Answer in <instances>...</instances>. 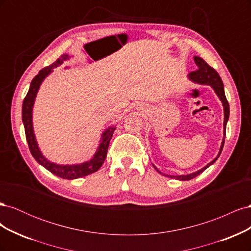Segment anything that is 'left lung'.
Wrapping results in <instances>:
<instances>
[{
  "mask_svg": "<svg viewBox=\"0 0 251 251\" xmlns=\"http://www.w3.org/2000/svg\"><path fill=\"white\" fill-rule=\"evenodd\" d=\"M194 60L196 65L198 66V69L196 71H192L191 73L188 74L189 78L192 80L198 82V83H205V85H209L212 88H214L215 92L217 93V95L219 96L220 100H221L222 103H223V107H224V139L222 142V146L221 149H220L219 151V155L217 156V158H215L214 160H212L210 163H208L206 166H204L203 169H201L200 171L193 173V174H189V175H181V176H169L171 178H176L178 180H182V181H185V180H191L195 177L198 176L202 172H204L206 170L208 166H210L212 163H215L217 159L219 158V156L221 155V151L223 150L224 147V142H225V131H226V124H227V120L229 118V103L226 100V96H225V92H224V86H223V81L220 77V75L218 74V72L214 69V68L210 67L205 60L199 56H195ZM157 170V169H156ZM157 172H159L157 170ZM160 173V172H159ZM161 174V173H160Z\"/></svg>",
  "mask_w": 251,
  "mask_h": 251,
  "instance_id": "obj_1",
  "label": "left lung"
}]
</instances>
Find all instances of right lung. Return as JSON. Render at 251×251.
<instances>
[{
    "instance_id": "1",
    "label": "right lung",
    "mask_w": 251,
    "mask_h": 251,
    "mask_svg": "<svg viewBox=\"0 0 251 251\" xmlns=\"http://www.w3.org/2000/svg\"><path fill=\"white\" fill-rule=\"evenodd\" d=\"M67 58H68L67 54L60 55L54 63L42 69L39 72V74H37L36 76L32 79L28 93L24 98V102H23L22 119H23V124H24V126H25L26 139L28 142L30 153H31V155L33 156L35 160L41 165H43L45 169L48 170L52 174L56 175L57 177L71 180V179H76V178L88 176V175L95 173L100 169V166L105 160V157H107V151L110 144V140L116 127L115 126L109 127L103 132L102 140L100 144V147L97 149L96 154L88 162L76 164V165H58L48 161L47 159L42 155V153L39 150V147H37V143L33 133V128H32V107H33L34 98L36 96L37 90H39L44 78L52 71L53 68H56L59 65H62L64 60H66Z\"/></svg>"
}]
</instances>
